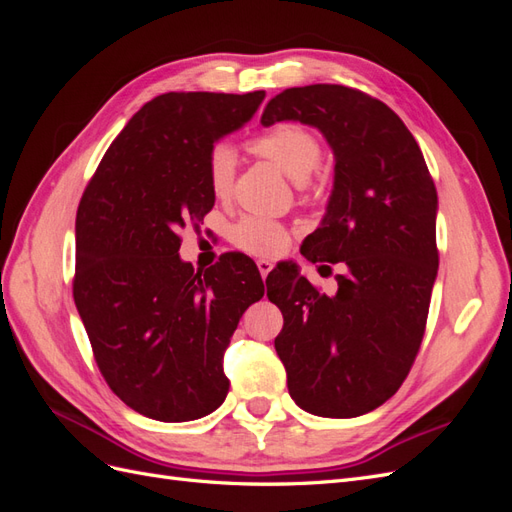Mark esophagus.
<instances>
[{
  "instance_id": "obj_1",
  "label": "esophagus",
  "mask_w": 512,
  "mask_h": 512,
  "mask_svg": "<svg viewBox=\"0 0 512 512\" xmlns=\"http://www.w3.org/2000/svg\"><path fill=\"white\" fill-rule=\"evenodd\" d=\"M256 267H258V271H260V275H262V277H267V275H269V271L273 269V265H271L269 260H258V262H256Z\"/></svg>"
}]
</instances>
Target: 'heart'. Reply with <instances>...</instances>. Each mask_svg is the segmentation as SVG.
Returning a JSON list of instances; mask_svg holds the SVG:
<instances>
[{
	"mask_svg": "<svg viewBox=\"0 0 512 512\" xmlns=\"http://www.w3.org/2000/svg\"><path fill=\"white\" fill-rule=\"evenodd\" d=\"M252 153L273 162L282 173L299 185H307L320 162V143L312 130L301 123H277L271 130L258 134L247 143ZM237 158L235 151L226 145H215L207 158L209 188L218 198H226L235 181ZM230 239L239 250L254 256L280 254L290 241V232L284 224L262 218V215H245L230 230Z\"/></svg>",
	"mask_w": 512,
	"mask_h": 512,
	"instance_id": "obj_1",
	"label": "heart"
}]
</instances>
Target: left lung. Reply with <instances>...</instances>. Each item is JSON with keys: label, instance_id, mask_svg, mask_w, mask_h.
<instances>
[{"label": "left lung", "instance_id": "1", "mask_svg": "<svg viewBox=\"0 0 512 512\" xmlns=\"http://www.w3.org/2000/svg\"><path fill=\"white\" fill-rule=\"evenodd\" d=\"M299 121L333 151V190L301 254L342 265L337 292L292 269L267 292L284 314L275 350L294 404L352 418L382 406L421 346L438 275V192L414 136L389 106L344 85L290 87L260 123Z\"/></svg>", "mask_w": 512, "mask_h": 512}]
</instances>
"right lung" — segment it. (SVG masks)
<instances>
[{"label": "right lung", "instance_id": "add662e5", "mask_svg": "<svg viewBox=\"0 0 512 512\" xmlns=\"http://www.w3.org/2000/svg\"><path fill=\"white\" fill-rule=\"evenodd\" d=\"M265 91H170L147 102L108 147L76 211L74 303L104 380L162 423L222 406L224 350L265 294L250 258L207 271L179 256V230L213 209L207 158L254 117Z\"/></svg>", "mask_w": 512, "mask_h": 512}]
</instances>
